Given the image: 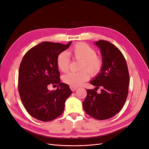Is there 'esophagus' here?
Masks as SVG:
<instances>
[{
  "mask_svg": "<svg viewBox=\"0 0 149 149\" xmlns=\"http://www.w3.org/2000/svg\"><path fill=\"white\" fill-rule=\"evenodd\" d=\"M70 88L72 91H74L77 89V87H74V86H70Z\"/></svg>",
  "mask_w": 149,
  "mask_h": 149,
  "instance_id": "1",
  "label": "esophagus"
}]
</instances>
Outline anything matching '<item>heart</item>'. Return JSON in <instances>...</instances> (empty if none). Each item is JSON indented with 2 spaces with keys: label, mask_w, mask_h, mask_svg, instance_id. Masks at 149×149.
Instances as JSON below:
<instances>
[{
  "label": "heart",
  "mask_w": 149,
  "mask_h": 149,
  "mask_svg": "<svg viewBox=\"0 0 149 149\" xmlns=\"http://www.w3.org/2000/svg\"><path fill=\"white\" fill-rule=\"evenodd\" d=\"M71 53L74 60L80 61L78 72H69L63 76L62 80L65 83L72 86L82 84L89 77V73L96 75L101 71L103 66L102 58L96 55L95 49L85 43H78L71 49ZM57 66L61 71L66 72L69 70L70 58L66 52H63L57 56Z\"/></svg>",
  "instance_id": "heart-1"
}]
</instances>
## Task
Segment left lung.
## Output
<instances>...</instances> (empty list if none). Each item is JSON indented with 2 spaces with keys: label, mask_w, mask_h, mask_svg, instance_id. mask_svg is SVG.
I'll use <instances>...</instances> for the list:
<instances>
[{
  "label": "left lung",
  "mask_w": 149,
  "mask_h": 149,
  "mask_svg": "<svg viewBox=\"0 0 149 149\" xmlns=\"http://www.w3.org/2000/svg\"><path fill=\"white\" fill-rule=\"evenodd\" d=\"M100 48L103 66L101 73L90 83L94 89H86L87 96L83 102L86 113L98 120L112 118L121 110L127 100L129 74L123 53L113 44L106 40L94 43ZM102 88L98 94L95 89Z\"/></svg>",
  "instance_id": "8db88e82"
}]
</instances>
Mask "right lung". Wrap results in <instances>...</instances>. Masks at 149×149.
I'll use <instances>...</instances> for the list:
<instances>
[{"label":"right lung","mask_w":149,"mask_h":149,"mask_svg":"<svg viewBox=\"0 0 149 149\" xmlns=\"http://www.w3.org/2000/svg\"><path fill=\"white\" fill-rule=\"evenodd\" d=\"M71 43L42 42L30 48L21 61L19 92L26 111L35 119L51 121L63 112L65 102L72 92L68 85L60 83L56 59ZM50 84H58V88L49 91L47 86Z\"/></svg>","instance_id":"1"}]
</instances>
